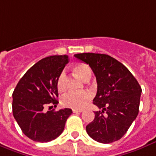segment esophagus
I'll return each instance as SVG.
<instances>
[{"instance_id":"esophagus-1","label":"esophagus","mask_w":156,"mask_h":156,"mask_svg":"<svg viewBox=\"0 0 156 156\" xmlns=\"http://www.w3.org/2000/svg\"><path fill=\"white\" fill-rule=\"evenodd\" d=\"M72 112H73V113H80V112H82L81 110H72Z\"/></svg>"}]
</instances>
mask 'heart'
<instances>
[{
	"mask_svg": "<svg viewBox=\"0 0 156 156\" xmlns=\"http://www.w3.org/2000/svg\"><path fill=\"white\" fill-rule=\"evenodd\" d=\"M73 71L78 76L84 81H87L91 78V68L84 63H80L73 67ZM57 88L58 91H64L66 89V73L62 72L57 80ZM92 95L90 93L84 92L80 94H76L70 92L62 96L61 102L62 106L75 110H81L86 107L91 100Z\"/></svg>",
	"mask_w": 156,
	"mask_h": 156,
	"instance_id": "1",
	"label": "heart"
}]
</instances>
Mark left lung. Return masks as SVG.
Segmentation results:
<instances>
[{
    "instance_id": "left-lung-1",
    "label": "left lung",
    "mask_w": 156,
    "mask_h": 156,
    "mask_svg": "<svg viewBox=\"0 0 156 156\" xmlns=\"http://www.w3.org/2000/svg\"><path fill=\"white\" fill-rule=\"evenodd\" d=\"M74 56L89 65L97 80L94 104L102 111L94 112V119L86 126L87 133L101 143L118 141L138 114L142 88L127 67L107 54L82 53Z\"/></svg>"
}]
</instances>
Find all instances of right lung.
I'll return each mask as SVG.
<instances>
[{
    "instance_id": "add662e5",
    "label": "right lung",
    "mask_w": 156,
    "mask_h": 156,
    "mask_svg": "<svg viewBox=\"0 0 156 156\" xmlns=\"http://www.w3.org/2000/svg\"><path fill=\"white\" fill-rule=\"evenodd\" d=\"M67 55H54L40 60L23 75L13 92V115L23 133L35 142H48L64 129L72 111L56 107L58 101L57 80L66 64Z\"/></svg>"
}]
</instances>
